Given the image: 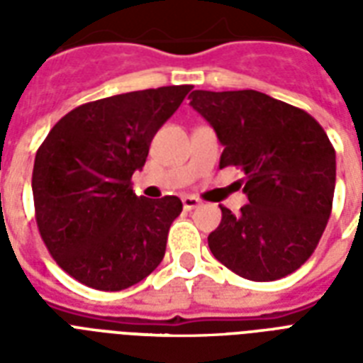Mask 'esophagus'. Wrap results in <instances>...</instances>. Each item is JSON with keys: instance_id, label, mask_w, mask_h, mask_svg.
I'll use <instances>...</instances> for the list:
<instances>
[{"instance_id": "obj_1", "label": "esophagus", "mask_w": 363, "mask_h": 363, "mask_svg": "<svg viewBox=\"0 0 363 363\" xmlns=\"http://www.w3.org/2000/svg\"><path fill=\"white\" fill-rule=\"evenodd\" d=\"M199 203H201V201H199L198 198H194V196H184V198H182V207L186 211L196 209Z\"/></svg>"}]
</instances>
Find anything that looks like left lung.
<instances>
[{
	"mask_svg": "<svg viewBox=\"0 0 363 363\" xmlns=\"http://www.w3.org/2000/svg\"><path fill=\"white\" fill-rule=\"evenodd\" d=\"M190 105L224 145L220 167L245 173L248 203L239 215L222 207L209 248L248 281H277L311 258L335 190V148L318 122L299 107L256 90L190 94Z\"/></svg>",
	"mask_w": 363,
	"mask_h": 363,
	"instance_id": "1",
	"label": "left lung"
}]
</instances>
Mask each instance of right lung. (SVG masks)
Here are the masks:
<instances>
[{
    "label": "right lung",
    "instance_id": "obj_1",
    "mask_svg": "<svg viewBox=\"0 0 363 363\" xmlns=\"http://www.w3.org/2000/svg\"><path fill=\"white\" fill-rule=\"evenodd\" d=\"M192 88H148L79 105L37 148L31 175L37 228L56 264L82 284L118 292L164 259L181 199L135 196L131 175Z\"/></svg>",
    "mask_w": 363,
    "mask_h": 363
}]
</instances>
